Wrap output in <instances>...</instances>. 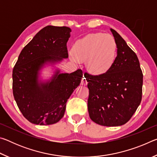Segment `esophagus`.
I'll return each instance as SVG.
<instances>
[{
	"instance_id": "esophagus-1",
	"label": "esophagus",
	"mask_w": 157,
	"mask_h": 157,
	"mask_svg": "<svg viewBox=\"0 0 157 157\" xmlns=\"http://www.w3.org/2000/svg\"><path fill=\"white\" fill-rule=\"evenodd\" d=\"M81 83H82V84H84V85H86L87 83H88V82H87V80H86V78H85L84 76H83V78H82Z\"/></svg>"
}]
</instances>
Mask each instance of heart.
Listing matches in <instances>:
<instances>
[{
    "label": "heart",
    "mask_w": 157,
    "mask_h": 157,
    "mask_svg": "<svg viewBox=\"0 0 157 157\" xmlns=\"http://www.w3.org/2000/svg\"><path fill=\"white\" fill-rule=\"evenodd\" d=\"M117 46L110 34H89L75 42L73 55L79 62H86L90 72L100 75L109 70L115 62Z\"/></svg>",
    "instance_id": "1"
}]
</instances>
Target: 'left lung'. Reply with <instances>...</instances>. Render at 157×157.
Instances as JSON below:
<instances>
[{
  "instance_id": "obj_1",
  "label": "left lung",
  "mask_w": 157,
  "mask_h": 157,
  "mask_svg": "<svg viewBox=\"0 0 157 157\" xmlns=\"http://www.w3.org/2000/svg\"><path fill=\"white\" fill-rule=\"evenodd\" d=\"M117 46V56L107 72H85L89 95L88 111L94 123L120 126L136 112L142 99L143 73L137 55L116 30L111 29Z\"/></svg>"
}]
</instances>
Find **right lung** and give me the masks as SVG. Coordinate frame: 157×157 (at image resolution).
Returning <instances> with one entry per match:
<instances>
[{"label": "right lung", "mask_w": 157, "mask_h": 157, "mask_svg": "<svg viewBox=\"0 0 157 157\" xmlns=\"http://www.w3.org/2000/svg\"><path fill=\"white\" fill-rule=\"evenodd\" d=\"M71 30L66 26L48 25L39 32L21 50L13 68L14 100L23 116L32 123L52 124L64 115L66 102L81 82L83 72L54 76L46 84L39 83L38 71L46 62L68 57L67 44Z\"/></svg>", "instance_id": "obj_1"}]
</instances>
